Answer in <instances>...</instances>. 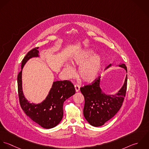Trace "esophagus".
Instances as JSON below:
<instances>
[{
  "label": "esophagus",
  "instance_id": "obj_1",
  "mask_svg": "<svg viewBox=\"0 0 149 149\" xmlns=\"http://www.w3.org/2000/svg\"><path fill=\"white\" fill-rule=\"evenodd\" d=\"M74 87H75V89L76 92H78V91H79V90H80V86H79L78 85H75L74 86Z\"/></svg>",
  "mask_w": 149,
  "mask_h": 149
}]
</instances>
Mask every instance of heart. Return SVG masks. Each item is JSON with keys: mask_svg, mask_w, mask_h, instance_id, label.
<instances>
[{"mask_svg": "<svg viewBox=\"0 0 149 149\" xmlns=\"http://www.w3.org/2000/svg\"><path fill=\"white\" fill-rule=\"evenodd\" d=\"M74 66H79L78 74L79 77L86 82H91L98 76L103 64V57L90 48L83 49L74 55L71 59ZM63 72L67 78H72L75 74L74 67L66 63L63 67Z\"/></svg>", "mask_w": 149, "mask_h": 149, "instance_id": "b5f03b06", "label": "heart"}]
</instances>
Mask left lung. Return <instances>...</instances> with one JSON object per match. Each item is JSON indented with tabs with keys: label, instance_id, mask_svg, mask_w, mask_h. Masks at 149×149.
<instances>
[{
	"label": "left lung",
	"instance_id": "obj_1",
	"mask_svg": "<svg viewBox=\"0 0 149 149\" xmlns=\"http://www.w3.org/2000/svg\"><path fill=\"white\" fill-rule=\"evenodd\" d=\"M112 66L110 64L105 70ZM124 68L127 73L124 64L116 65ZM101 77L97 78L91 85L81 88L85 97L84 115L90 125L94 127L103 125L112 119L120 109L126 93L127 74L124 84L119 91L113 94H108L101 88Z\"/></svg>",
	"mask_w": 149,
	"mask_h": 149
}]
</instances>
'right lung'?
Instances as JSON below:
<instances>
[{
	"instance_id": "right-lung-1",
	"label": "right lung",
	"mask_w": 149,
	"mask_h": 149,
	"mask_svg": "<svg viewBox=\"0 0 149 149\" xmlns=\"http://www.w3.org/2000/svg\"><path fill=\"white\" fill-rule=\"evenodd\" d=\"M38 47L29 51L22 60L21 71L18 75V89L21 107L26 115L42 128L50 129L59 124L63 116L64 102L75 93L73 84L69 81L53 82L46 98L40 103L30 102L25 97L22 88V69L33 58H40Z\"/></svg>"
}]
</instances>
